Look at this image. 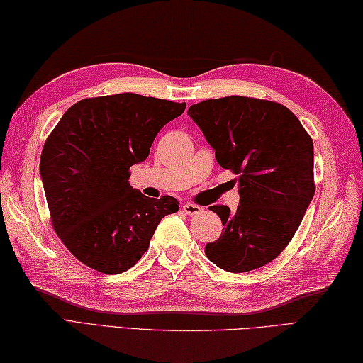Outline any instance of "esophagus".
Segmentation results:
<instances>
[{
  "label": "esophagus",
  "mask_w": 363,
  "mask_h": 363,
  "mask_svg": "<svg viewBox=\"0 0 363 363\" xmlns=\"http://www.w3.org/2000/svg\"><path fill=\"white\" fill-rule=\"evenodd\" d=\"M182 211L186 212L187 215H195V213H198V212H201V207L194 204V203H184Z\"/></svg>",
  "instance_id": "obj_1"
}]
</instances>
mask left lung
<instances>
[{
    "label": "left lung",
    "instance_id": "1",
    "mask_svg": "<svg viewBox=\"0 0 363 363\" xmlns=\"http://www.w3.org/2000/svg\"><path fill=\"white\" fill-rule=\"evenodd\" d=\"M215 151L220 167L237 174L240 206L209 209L225 233L207 243V259L230 273L267 265L298 230L313 194V142L287 107L246 96L207 99L187 112Z\"/></svg>",
    "mask_w": 363,
    "mask_h": 363
}]
</instances>
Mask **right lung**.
Returning <instances> with one entry per match:
<instances>
[{
	"mask_svg": "<svg viewBox=\"0 0 363 363\" xmlns=\"http://www.w3.org/2000/svg\"><path fill=\"white\" fill-rule=\"evenodd\" d=\"M186 103L118 94L73 104L48 135L40 177L52 228L73 256L104 274L134 267L160 220L174 213L173 196L148 198L129 186L159 130Z\"/></svg>",
	"mask_w": 363,
	"mask_h": 363,
	"instance_id": "add662e5",
	"label": "right lung"
}]
</instances>
